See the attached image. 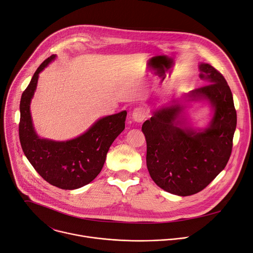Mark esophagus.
Masks as SVG:
<instances>
[{
	"instance_id": "esophagus-1",
	"label": "esophagus",
	"mask_w": 253,
	"mask_h": 253,
	"mask_svg": "<svg viewBox=\"0 0 253 253\" xmlns=\"http://www.w3.org/2000/svg\"><path fill=\"white\" fill-rule=\"evenodd\" d=\"M145 117H147V112L142 108H136L132 112V119H133L134 122L141 123Z\"/></svg>"
}]
</instances>
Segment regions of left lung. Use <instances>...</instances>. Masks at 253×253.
<instances>
[{"instance_id": "left-lung-1", "label": "left lung", "mask_w": 253, "mask_h": 253, "mask_svg": "<svg viewBox=\"0 0 253 253\" xmlns=\"http://www.w3.org/2000/svg\"><path fill=\"white\" fill-rule=\"evenodd\" d=\"M204 87L152 111L142 124L147 166L155 183L177 195L197 194L227 165L233 148L237 114L223 76L208 63L199 64ZM207 101L212 117L205 128H194L183 115L188 102Z\"/></svg>"}]
</instances>
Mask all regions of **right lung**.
<instances>
[{
    "label": "right lung",
    "mask_w": 253,
    "mask_h": 253,
    "mask_svg": "<svg viewBox=\"0 0 253 253\" xmlns=\"http://www.w3.org/2000/svg\"><path fill=\"white\" fill-rule=\"evenodd\" d=\"M56 58L53 54L39 66L20 99L19 139L30 163L47 182L62 190L82 188L101 171L106 154L125 129L126 111L98 119L83 134L70 140L56 141L40 137L35 130L31 102L39 75Z\"/></svg>",
    "instance_id": "right-lung-1"
}]
</instances>
